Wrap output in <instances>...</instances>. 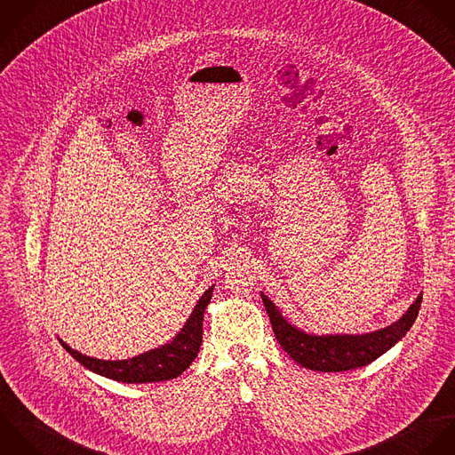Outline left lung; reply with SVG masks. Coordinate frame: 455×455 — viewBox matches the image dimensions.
Instances as JSON below:
<instances>
[{
	"label": "left lung",
	"mask_w": 455,
	"mask_h": 455,
	"mask_svg": "<svg viewBox=\"0 0 455 455\" xmlns=\"http://www.w3.org/2000/svg\"><path fill=\"white\" fill-rule=\"evenodd\" d=\"M260 296L278 344L301 367L319 372H344L378 360L410 331L422 305L420 294L397 323L372 333L317 337L289 324L271 299L264 294Z\"/></svg>",
	"instance_id": "8db88e82"
}]
</instances>
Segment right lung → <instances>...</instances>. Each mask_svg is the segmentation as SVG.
Returning <instances> with one entry per match:
<instances>
[{"instance_id": "right-lung-1", "label": "right lung", "mask_w": 455, "mask_h": 455, "mask_svg": "<svg viewBox=\"0 0 455 455\" xmlns=\"http://www.w3.org/2000/svg\"><path fill=\"white\" fill-rule=\"evenodd\" d=\"M212 289L214 285L204 292L188 323L172 342L134 358L118 362L97 360L70 349L63 340H60V344L74 360H77L88 371L120 383H157L173 379L193 363L200 351L204 335V312L212 298Z\"/></svg>"}]
</instances>
